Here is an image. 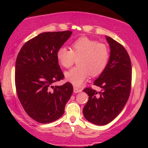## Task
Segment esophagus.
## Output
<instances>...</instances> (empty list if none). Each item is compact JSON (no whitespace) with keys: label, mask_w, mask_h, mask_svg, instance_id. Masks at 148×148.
<instances>
[{"label":"esophagus","mask_w":148,"mask_h":148,"mask_svg":"<svg viewBox=\"0 0 148 148\" xmlns=\"http://www.w3.org/2000/svg\"><path fill=\"white\" fill-rule=\"evenodd\" d=\"M73 91H74L75 93H79V92H82V89L77 88H76V87H74V90H73Z\"/></svg>","instance_id":"obj_1"}]
</instances>
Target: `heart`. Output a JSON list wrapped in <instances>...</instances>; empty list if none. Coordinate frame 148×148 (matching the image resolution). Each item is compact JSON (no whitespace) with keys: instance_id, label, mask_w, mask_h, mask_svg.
I'll return each mask as SVG.
<instances>
[{"instance_id":"obj_1","label":"heart","mask_w":148,"mask_h":148,"mask_svg":"<svg viewBox=\"0 0 148 148\" xmlns=\"http://www.w3.org/2000/svg\"><path fill=\"white\" fill-rule=\"evenodd\" d=\"M56 56L58 63L64 68H69L77 58L78 65L66 72L65 77L75 86L79 87L90 74L95 77L102 73L108 64L110 50L106 44L81 37L71 44V49L60 47Z\"/></svg>"}]
</instances>
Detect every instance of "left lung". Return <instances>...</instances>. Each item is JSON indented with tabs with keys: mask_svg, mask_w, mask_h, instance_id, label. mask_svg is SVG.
Listing matches in <instances>:
<instances>
[{
	"mask_svg": "<svg viewBox=\"0 0 148 148\" xmlns=\"http://www.w3.org/2000/svg\"><path fill=\"white\" fill-rule=\"evenodd\" d=\"M110 56L106 68L94 85L101 88L98 92L92 88L84 91L89 100L83 109L87 120L93 124L105 125L116 118L128 100L131 88V62L122 44L106 36Z\"/></svg>",
	"mask_w": 148,
	"mask_h": 148,
	"instance_id": "left-lung-1",
	"label": "left lung"
}]
</instances>
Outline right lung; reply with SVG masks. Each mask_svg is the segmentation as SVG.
I'll return each instance as SVG.
<instances>
[{"label":"right lung","mask_w":148,"mask_h":148,"mask_svg":"<svg viewBox=\"0 0 148 148\" xmlns=\"http://www.w3.org/2000/svg\"><path fill=\"white\" fill-rule=\"evenodd\" d=\"M71 34H40L25 42L17 55L15 81L18 98L26 113L38 123L45 124L60 118L73 92L69 82L52 86L64 77L56 54Z\"/></svg>","instance_id":"obj_1"}]
</instances>
